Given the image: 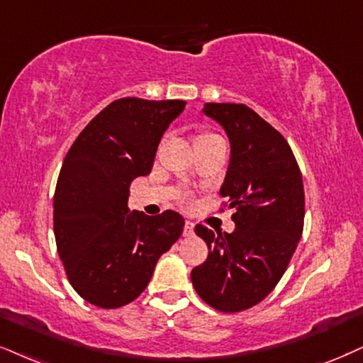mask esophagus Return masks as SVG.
Instances as JSON below:
<instances>
[{
    "label": "esophagus",
    "mask_w": 363,
    "mask_h": 363,
    "mask_svg": "<svg viewBox=\"0 0 363 363\" xmlns=\"http://www.w3.org/2000/svg\"><path fill=\"white\" fill-rule=\"evenodd\" d=\"M194 230H195V223L191 220H186L185 227H183V235H185V237L194 235Z\"/></svg>",
    "instance_id": "1"
}]
</instances>
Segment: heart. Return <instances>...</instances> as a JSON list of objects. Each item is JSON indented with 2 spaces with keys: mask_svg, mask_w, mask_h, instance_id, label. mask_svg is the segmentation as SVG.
<instances>
[{
  "mask_svg": "<svg viewBox=\"0 0 363 363\" xmlns=\"http://www.w3.org/2000/svg\"><path fill=\"white\" fill-rule=\"evenodd\" d=\"M210 138H217L216 134H208V133H200L199 136L195 138V141H203V140H210Z\"/></svg>",
  "mask_w": 363,
  "mask_h": 363,
  "instance_id": "b5f03b06",
  "label": "heart"
}]
</instances>
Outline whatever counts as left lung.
Listing matches in <instances>:
<instances>
[{"label": "left lung", "instance_id": "1", "mask_svg": "<svg viewBox=\"0 0 363 363\" xmlns=\"http://www.w3.org/2000/svg\"><path fill=\"white\" fill-rule=\"evenodd\" d=\"M202 113L229 138L220 195L234 208L235 229L195 227L208 257L194 267L191 283L207 305L237 313L262 301L283 277L303 234L305 190L288 141L250 107L207 102Z\"/></svg>", "mask_w": 363, "mask_h": 363}]
</instances>
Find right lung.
<instances>
[{
    "instance_id": "obj_1",
    "label": "right lung",
    "mask_w": 363,
    "mask_h": 363,
    "mask_svg": "<svg viewBox=\"0 0 363 363\" xmlns=\"http://www.w3.org/2000/svg\"><path fill=\"white\" fill-rule=\"evenodd\" d=\"M185 101L124 97L84 128L67 153L53 196L58 256L72 288L99 308H119L146 289L185 220L167 210L129 212V185L151 172L156 150Z\"/></svg>"
}]
</instances>
